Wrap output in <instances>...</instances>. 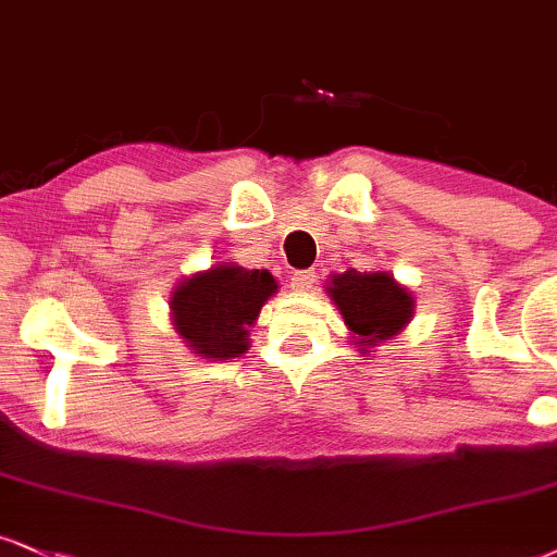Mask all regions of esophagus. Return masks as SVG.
Listing matches in <instances>:
<instances>
[{"instance_id": "obj_1", "label": "esophagus", "mask_w": 557, "mask_h": 557, "mask_svg": "<svg viewBox=\"0 0 557 557\" xmlns=\"http://www.w3.org/2000/svg\"><path fill=\"white\" fill-rule=\"evenodd\" d=\"M289 284L294 292H310L314 284V271H294Z\"/></svg>"}]
</instances>
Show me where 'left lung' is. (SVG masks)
Returning <instances> with one entry per match:
<instances>
[{
  "label": "left lung",
  "mask_w": 557,
  "mask_h": 557,
  "mask_svg": "<svg viewBox=\"0 0 557 557\" xmlns=\"http://www.w3.org/2000/svg\"><path fill=\"white\" fill-rule=\"evenodd\" d=\"M335 305L359 338L361 346H376V341H387L400 333L413 318V297L395 284L389 273L351 271L333 276L327 286Z\"/></svg>",
  "instance_id": "1"
}]
</instances>
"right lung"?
Returning <instances> with one entry per match:
<instances>
[{"label":"right lung","mask_w":557,"mask_h":557,"mask_svg":"<svg viewBox=\"0 0 557 557\" xmlns=\"http://www.w3.org/2000/svg\"><path fill=\"white\" fill-rule=\"evenodd\" d=\"M276 292L268 271L219 265L183 281L173 294L175 331L203 359H230L247 351V325Z\"/></svg>","instance_id":"right-lung-1"}]
</instances>
